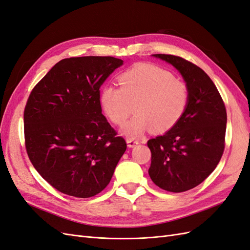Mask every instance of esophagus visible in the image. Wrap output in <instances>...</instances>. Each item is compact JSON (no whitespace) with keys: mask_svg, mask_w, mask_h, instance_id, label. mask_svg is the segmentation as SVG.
<instances>
[{"mask_svg":"<svg viewBox=\"0 0 250 250\" xmlns=\"http://www.w3.org/2000/svg\"><path fill=\"white\" fill-rule=\"evenodd\" d=\"M126 142H127V146L129 148H133L137 145H139V141L133 140V139H127Z\"/></svg>","mask_w":250,"mask_h":250,"instance_id":"1","label":"esophagus"}]
</instances>
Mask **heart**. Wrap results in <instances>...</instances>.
Here are the masks:
<instances>
[{"label":"heart","instance_id":"heart-1","mask_svg":"<svg viewBox=\"0 0 250 250\" xmlns=\"http://www.w3.org/2000/svg\"><path fill=\"white\" fill-rule=\"evenodd\" d=\"M119 84L104 85L100 90V105L111 122L121 126L133 111L137 115L128 122L123 133L139 138L153 128L166 132L183 119L190 101L187 83L161 66L139 63L119 76Z\"/></svg>","mask_w":250,"mask_h":250}]
</instances>
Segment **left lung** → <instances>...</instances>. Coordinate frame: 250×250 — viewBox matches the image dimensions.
<instances>
[{
	"label": "left lung",
	"instance_id": "1",
	"mask_svg": "<svg viewBox=\"0 0 250 250\" xmlns=\"http://www.w3.org/2000/svg\"><path fill=\"white\" fill-rule=\"evenodd\" d=\"M153 56L176 67L190 92L188 106L180 122L147 143L151 179L163 190L180 193L200 185L220 162L228 117L216 85L199 66L179 56Z\"/></svg>",
	"mask_w": 250,
	"mask_h": 250
}]
</instances>
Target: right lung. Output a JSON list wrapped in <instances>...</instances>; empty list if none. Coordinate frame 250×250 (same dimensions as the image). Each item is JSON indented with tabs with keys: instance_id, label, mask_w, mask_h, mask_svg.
Listing matches in <instances>:
<instances>
[{
	"instance_id": "add662e5",
	"label": "right lung",
	"mask_w": 250,
	"mask_h": 250,
	"mask_svg": "<svg viewBox=\"0 0 250 250\" xmlns=\"http://www.w3.org/2000/svg\"><path fill=\"white\" fill-rule=\"evenodd\" d=\"M123 64L111 56L60 60L30 94L24 111L27 154L41 176L63 194L103 191L127 148L102 115L100 87Z\"/></svg>"
}]
</instances>
